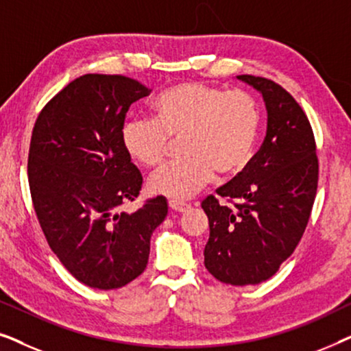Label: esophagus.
<instances>
[{
	"label": "esophagus",
	"instance_id": "esophagus-1",
	"mask_svg": "<svg viewBox=\"0 0 351 351\" xmlns=\"http://www.w3.org/2000/svg\"><path fill=\"white\" fill-rule=\"evenodd\" d=\"M169 208H171L172 210H176V213H184V210L189 209L190 206L186 204V203H182V201L171 199V201H169Z\"/></svg>",
	"mask_w": 351,
	"mask_h": 351
}]
</instances>
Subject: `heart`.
Segmentation results:
<instances>
[{
    "instance_id": "heart-1",
    "label": "heart",
    "mask_w": 351,
    "mask_h": 351,
    "mask_svg": "<svg viewBox=\"0 0 351 351\" xmlns=\"http://www.w3.org/2000/svg\"><path fill=\"white\" fill-rule=\"evenodd\" d=\"M155 118L136 117L121 128L126 155L143 167H156L180 141L184 158L156 171L153 193L186 199L213 180L247 169L262 126L261 105L246 90H228L201 81L172 86L152 104Z\"/></svg>"
}]
</instances>
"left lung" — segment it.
Returning <instances> with one entry per match:
<instances>
[{
  "label": "left lung",
  "instance_id": "8db88e82",
  "mask_svg": "<svg viewBox=\"0 0 351 351\" xmlns=\"http://www.w3.org/2000/svg\"><path fill=\"white\" fill-rule=\"evenodd\" d=\"M238 78L262 93L267 136L247 169L206 196L201 208L209 219L206 268L219 281L247 286L271 278L295 251L315 203L319 166L313 129L297 100L263 76Z\"/></svg>",
  "mask_w": 351,
  "mask_h": 351
}]
</instances>
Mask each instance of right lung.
I'll return each instance as SVG.
<instances>
[{
	"label": "right lung",
	"instance_id": "1",
	"mask_svg": "<svg viewBox=\"0 0 351 351\" xmlns=\"http://www.w3.org/2000/svg\"><path fill=\"white\" fill-rule=\"evenodd\" d=\"M152 93L123 75H83L45 105L33 126L28 185L52 252L76 280L118 289L147 268L162 196L119 213L141 193L142 174L121 145L132 102Z\"/></svg>",
	"mask_w": 351,
	"mask_h": 351
}]
</instances>
